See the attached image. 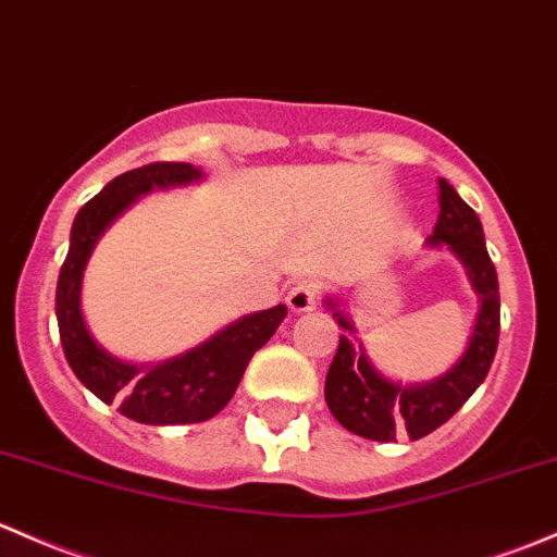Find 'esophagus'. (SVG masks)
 <instances>
[{
  "label": "esophagus",
  "instance_id": "obj_1",
  "mask_svg": "<svg viewBox=\"0 0 557 557\" xmlns=\"http://www.w3.org/2000/svg\"><path fill=\"white\" fill-rule=\"evenodd\" d=\"M318 296H320V288L318 283H298L294 290L288 294V307L290 312L301 314V312H312L314 307H318Z\"/></svg>",
  "mask_w": 557,
  "mask_h": 557
}]
</instances>
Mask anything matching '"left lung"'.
Masks as SVG:
<instances>
[{
	"label": "left lung",
	"mask_w": 557,
	"mask_h": 557,
	"mask_svg": "<svg viewBox=\"0 0 557 557\" xmlns=\"http://www.w3.org/2000/svg\"><path fill=\"white\" fill-rule=\"evenodd\" d=\"M437 189H441V197H437L441 215H437L435 230L426 237V245L432 248L446 245L450 253L465 263L467 277L480 298L475 331L467 344V352L456 360V366L426 384L403 386L389 382L373 368L366 349L349 342L355 333L352 320L336 307L333 298L325 301L333 309L338 327H344L325 376V403L338 424L368 441L392 443L397 435L419 441L446 424L488 376L496 344H499V280H496L494 261L485 250L483 226L475 210L456 195L446 178H437Z\"/></svg>",
	"instance_id": "8db88e82"
}]
</instances>
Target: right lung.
<instances>
[{"label":"right lung","instance_id":"obj_1","mask_svg":"<svg viewBox=\"0 0 557 557\" xmlns=\"http://www.w3.org/2000/svg\"><path fill=\"white\" fill-rule=\"evenodd\" d=\"M200 168L189 162H151L109 181L79 208L72 224L69 253L58 274L55 318L63 352L77 379L107 406L116 403L122 417L138 424H197L208 421L232 400L256 349L274 336L288 314L285 304L248 314L191 352L157 366H133L111 357L87 331L79 307L82 272L103 230L136 197L151 189L200 181Z\"/></svg>","mask_w":557,"mask_h":557}]
</instances>
